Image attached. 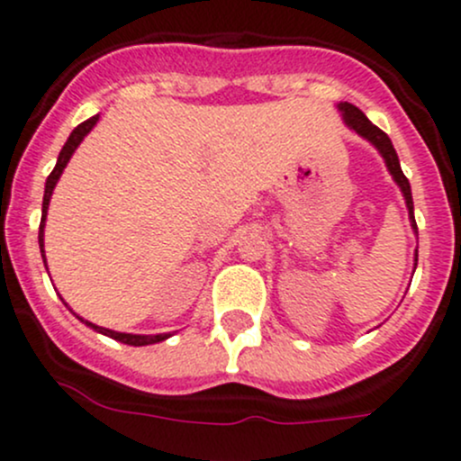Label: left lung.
<instances>
[{"label": "left lung", "mask_w": 461, "mask_h": 461, "mask_svg": "<svg viewBox=\"0 0 461 461\" xmlns=\"http://www.w3.org/2000/svg\"><path fill=\"white\" fill-rule=\"evenodd\" d=\"M339 109L343 112L345 122H348V125L352 127L354 131H358L361 136H366V139L370 140L372 145H376V149L384 154V158L387 163V170H390V175L394 176V181L399 184L401 193H403V197H405V206H408L410 220H412V229L417 230V224H414V215H412V193H410V184H408V179H405L403 170H401V166H399V157H396L394 148H392L390 136H387L384 130H379L376 125H372V122L367 121L366 113H363L358 107H354L352 103H340Z\"/></svg>", "instance_id": "1"}]
</instances>
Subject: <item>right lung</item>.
<instances>
[{"label":"right lung","instance_id":"1","mask_svg":"<svg viewBox=\"0 0 461 461\" xmlns=\"http://www.w3.org/2000/svg\"><path fill=\"white\" fill-rule=\"evenodd\" d=\"M95 121H98V116H91L89 121L80 122V125H77L76 130L71 131V136H69V139H67L65 148H62L60 157H58V163H56V167H53V172H51V175H49V179H47V185H44L42 221H40V235H38V240H40V253H42V255H44V220H47V208H49V199H51V194H53V188H56L58 179H60L62 170H65V166H67V163H69L71 154L76 152V148H77V145H80V140L85 139L86 134H89V131H91V127L95 125ZM44 267H47V258H44ZM86 325H89V327H94V330H95V331H100V334L109 336V339H113V340H121V343H125V345H134V348H140V345H152V343H161V340H166V339H167V334H158V336L121 334V331L103 330V327H98V325H91V322H86Z\"/></svg>","mask_w":461,"mask_h":461}]
</instances>
